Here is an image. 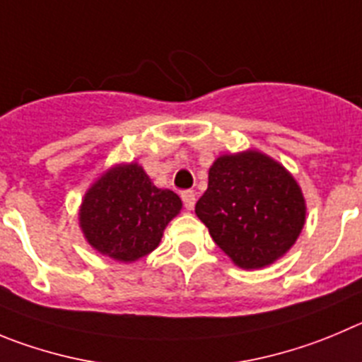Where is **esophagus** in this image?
<instances>
[{"mask_svg":"<svg viewBox=\"0 0 362 362\" xmlns=\"http://www.w3.org/2000/svg\"><path fill=\"white\" fill-rule=\"evenodd\" d=\"M182 202H184V205H185V209H187V211H192V207H194V202H197L194 191H184V192H182Z\"/></svg>","mask_w":362,"mask_h":362,"instance_id":"1","label":"esophagus"}]
</instances>
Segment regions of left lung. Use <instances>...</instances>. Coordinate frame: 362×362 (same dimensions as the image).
<instances>
[{"label": "left lung", "mask_w": 362, "mask_h": 362, "mask_svg": "<svg viewBox=\"0 0 362 362\" xmlns=\"http://www.w3.org/2000/svg\"><path fill=\"white\" fill-rule=\"evenodd\" d=\"M194 212L216 245L243 269H261L291 250L305 225L302 187L259 150L219 155Z\"/></svg>", "instance_id": "left-lung-1"}]
</instances>
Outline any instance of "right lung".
<instances>
[{
	"instance_id": "1",
	"label": "right lung",
	"mask_w": 362,
	"mask_h": 362,
	"mask_svg": "<svg viewBox=\"0 0 362 362\" xmlns=\"http://www.w3.org/2000/svg\"><path fill=\"white\" fill-rule=\"evenodd\" d=\"M180 211L177 192L157 187L137 162H121L87 189L78 223L98 253L130 264L160 245L164 228Z\"/></svg>"
}]
</instances>
